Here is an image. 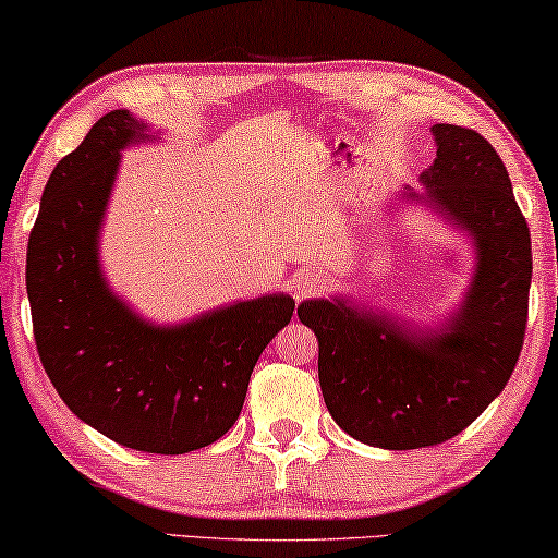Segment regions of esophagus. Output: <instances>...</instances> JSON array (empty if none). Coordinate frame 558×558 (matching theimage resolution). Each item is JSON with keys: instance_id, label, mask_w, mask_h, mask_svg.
Wrapping results in <instances>:
<instances>
[{"instance_id": "1", "label": "esophagus", "mask_w": 558, "mask_h": 558, "mask_svg": "<svg viewBox=\"0 0 558 558\" xmlns=\"http://www.w3.org/2000/svg\"><path fill=\"white\" fill-rule=\"evenodd\" d=\"M324 289V277L314 269H299L294 277H291V291H294L296 302L316 294V291Z\"/></svg>"}]
</instances>
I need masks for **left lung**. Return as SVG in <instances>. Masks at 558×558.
Listing matches in <instances>:
<instances>
[{
    "mask_svg": "<svg viewBox=\"0 0 558 558\" xmlns=\"http://www.w3.org/2000/svg\"><path fill=\"white\" fill-rule=\"evenodd\" d=\"M436 159L401 202L424 204L476 250L459 306L436 327L359 306L347 296L296 308L319 339V384L329 414L368 447H434L482 414L507 387L526 333L531 234L509 171L482 134L434 124Z\"/></svg>",
    "mask_w": 558,
    "mask_h": 558,
    "instance_id": "8db88e82",
    "label": "left lung"
}]
</instances>
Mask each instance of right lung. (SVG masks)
<instances>
[{
	"mask_svg": "<svg viewBox=\"0 0 558 558\" xmlns=\"http://www.w3.org/2000/svg\"><path fill=\"white\" fill-rule=\"evenodd\" d=\"M149 126L114 109L51 171L27 246V294L41 366L72 414L126 449L190 453L221 439L244 407L256 359L294 314L289 294L151 324L99 264L119 157Z\"/></svg>",
	"mask_w": 558,
	"mask_h": 558,
	"instance_id": "1",
	"label": "right lung"
}]
</instances>
